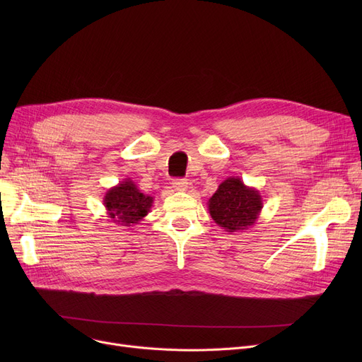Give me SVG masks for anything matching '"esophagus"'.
<instances>
[{
  "label": "esophagus",
  "instance_id": "esophagus-1",
  "mask_svg": "<svg viewBox=\"0 0 362 362\" xmlns=\"http://www.w3.org/2000/svg\"><path fill=\"white\" fill-rule=\"evenodd\" d=\"M171 187H173L175 191H177V192H183V191H186V189H187V182L183 180V179L175 180V182H173V186H171Z\"/></svg>",
  "mask_w": 362,
  "mask_h": 362
}]
</instances>
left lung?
<instances>
[{
	"label": "left lung",
	"mask_w": 362,
	"mask_h": 362,
	"mask_svg": "<svg viewBox=\"0 0 362 362\" xmlns=\"http://www.w3.org/2000/svg\"><path fill=\"white\" fill-rule=\"evenodd\" d=\"M206 205L211 218L229 233L248 230L257 223L264 206L258 189L246 186L235 176L218 185Z\"/></svg>",
	"instance_id": "obj_1"
}]
</instances>
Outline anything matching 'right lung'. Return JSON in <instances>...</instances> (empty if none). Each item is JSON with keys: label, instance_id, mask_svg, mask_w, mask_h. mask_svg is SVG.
Segmentation results:
<instances>
[{"label": "right lung", "instance_id": "obj_1", "mask_svg": "<svg viewBox=\"0 0 362 362\" xmlns=\"http://www.w3.org/2000/svg\"><path fill=\"white\" fill-rule=\"evenodd\" d=\"M103 202L111 223L130 227L148 216L154 198L144 195L132 179H124L108 189Z\"/></svg>", "mask_w": 362, "mask_h": 362}]
</instances>
